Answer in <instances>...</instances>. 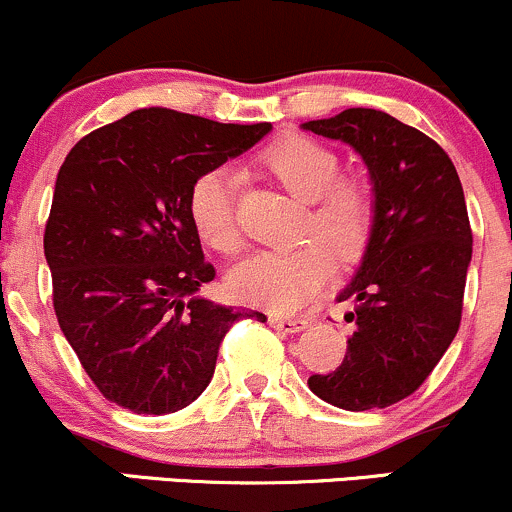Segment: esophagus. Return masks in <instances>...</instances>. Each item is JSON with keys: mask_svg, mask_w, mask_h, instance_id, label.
I'll return each instance as SVG.
<instances>
[{"mask_svg": "<svg viewBox=\"0 0 512 512\" xmlns=\"http://www.w3.org/2000/svg\"><path fill=\"white\" fill-rule=\"evenodd\" d=\"M269 325L274 327V330H281V332H303L305 327H308V320H301V317H279V315H272L269 317Z\"/></svg>", "mask_w": 512, "mask_h": 512, "instance_id": "34e87169", "label": "esophagus"}]
</instances>
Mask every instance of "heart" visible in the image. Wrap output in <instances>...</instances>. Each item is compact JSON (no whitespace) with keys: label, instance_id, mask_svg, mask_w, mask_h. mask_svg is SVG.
Wrapping results in <instances>:
<instances>
[{"label":"heart","instance_id":"b5f03b06","mask_svg":"<svg viewBox=\"0 0 512 512\" xmlns=\"http://www.w3.org/2000/svg\"><path fill=\"white\" fill-rule=\"evenodd\" d=\"M291 195L310 204L305 238L296 248L262 250L228 274V289L238 301L276 313H296L320 296L334 272V251L342 264H356L368 248L375 223V199L363 180L339 178L342 161L330 146L308 137H284L262 154ZM190 219L199 238L223 255L240 248L236 219V175L214 168L192 182Z\"/></svg>","mask_w":512,"mask_h":512}]
</instances>
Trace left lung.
Masks as SVG:
<instances>
[{"instance_id":"8db88e82","label":"left lung","mask_w":512,"mask_h":512,"mask_svg":"<svg viewBox=\"0 0 512 512\" xmlns=\"http://www.w3.org/2000/svg\"><path fill=\"white\" fill-rule=\"evenodd\" d=\"M305 132L349 144L366 163L375 223L356 274L337 301H351L346 356L308 387L346 411L385 409L436 368L462 317L472 228L460 175L419 129L373 108L310 120Z\"/></svg>"}]
</instances>
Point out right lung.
<instances>
[{
  "label": "right lung",
  "instance_id": "add662e5",
  "mask_svg": "<svg viewBox=\"0 0 512 512\" xmlns=\"http://www.w3.org/2000/svg\"><path fill=\"white\" fill-rule=\"evenodd\" d=\"M272 132L142 108L86 134L57 173L45 260L64 337L105 399L173 414L207 390L240 313L199 289L214 279L190 219L199 175Z\"/></svg>",
  "mask_w": 512,
  "mask_h": 512
}]
</instances>
